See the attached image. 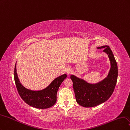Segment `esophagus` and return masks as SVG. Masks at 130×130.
Segmentation results:
<instances>
[{
    "label": "esophagus",
    "instance_id": "obj_1",
    "mask_svg": "<svg viewBox=\"0 0 130 130\" xmlns=\"http://www.w3.org/2000/svg\"><path fill=\"white\" fill-rule=\"evenodd\" d=\"M72 72V69H71V67H70V66L67 67L66 69V73L68 74H70L71 73V72Z\"/></svg>",
    "mask_w": 130,
    "mask_h": 130
}]
</instances>
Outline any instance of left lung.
<instances>
[{"mask_svg":"<svg viewBox=\"0 0 130 130\" xmlns=\"http://www.w3.org/2000/svg\"><path fill=\"white\" fill-rule=\"evenodd\" d=\"M103 48L108 54L111 66L105 79L95 84H90L73 75L70 77L73 82L76 101L83 107H94L106 102L112 94L116 85L118 78L117 62L110 47L107 45L98 47Z\"/></svg>","mask_w":130,"mask_h":130,"instance_id":"obj_1","label":"left lung"}]
</instances>
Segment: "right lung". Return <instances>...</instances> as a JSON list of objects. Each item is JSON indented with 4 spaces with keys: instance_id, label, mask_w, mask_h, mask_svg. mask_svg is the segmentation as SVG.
Returning a JSON list of instances; mask_svg holds the SVG:
<instances>
[{
    "instance_id": "1",
    "label": "right lung",
    "mask_w": 130,
    "mask_h": 130,
    "mask_svg": "<svg viewBox=\"0 0 130 130\" xmlns=\"http://www.w3.org/2000/svg\"><path fill=\"white\" fill-rule=\"evenodd\" d=\"M14 67V78L17 89L20 97L29 105L37 108H47L53 106L57 101V93L61 83L66 78V74L56 78L46 89L41 91H31L26 89L21 84Z\"/></svg>"
}]
</instances>
